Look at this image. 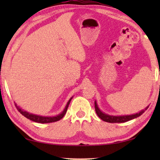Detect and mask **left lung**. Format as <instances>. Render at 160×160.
Returning a JSON list of instances; mask_svg holds the SVG:
<instances>
[{
  "label": "left lung",
  "mask_w": 160,
  "mask_h": 160,
  "mask_svg": "<svg viewBox=\"0 0 160 160\" xmlns=\"http://www.w3.org/2000/svg\"><path fill=\"white\" fill-rule=\"evenodd\" d=\"M149 107H147L145 109L140 111L139 113H135V114L132 115H126V116H110L106 114V113H103L101 110L99 109L98 106H97V102H94V108H95V111L97 116L103 120L104 121H106L108 123H124L126 121H128L132 119L135 118L138 116H141L143 113H144L146 110L148 109Z\"/></svg>",
  "instance_id": "left-lung-1"
}]
</instances>
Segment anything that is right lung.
Returning a JSON list of instances; mask_svg holds the SVG:
<instances>
[{"label":"right lung","instance_id":"obj_1","mask_svg":"<svg viewBox=\"0 0 160 160\" xmlns=\"http://www.w3.org/2000/svg\"><path fill=\"white\" fill-rule=\"evenodd\" d=\"M72 97H71L69 99V101L68 102L67 104L66 107H65L64 110L60 114H58L56 116H39V115H35V114H32V113H29L26 111H24L20 108L19 107H18V105L15 104V107L17 108V109L18 110V112H20L22 115H23L24 116H25L27 118L29 119L32 121H34V122L37 123H52V122H56V121H58L61 119L63 117L64 115L66 114V113L67 112L68 107V105L70 104V101H71Z\"/></svg>","mask_w":160,"mask_h":160}]
</instances>
